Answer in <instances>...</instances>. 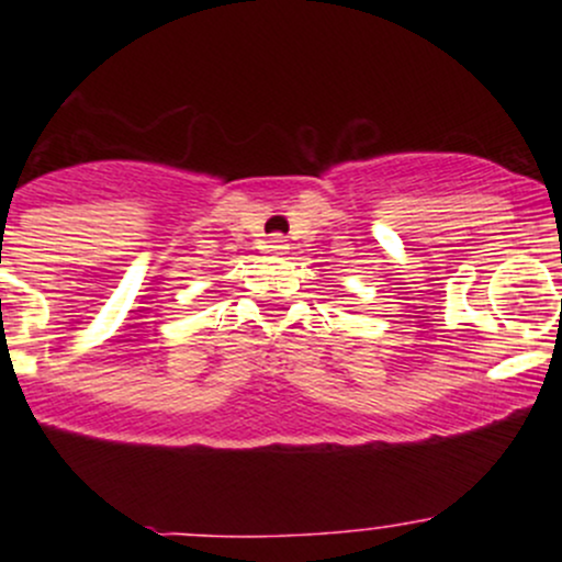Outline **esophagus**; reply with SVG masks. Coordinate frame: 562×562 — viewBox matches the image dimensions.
I'll return each mask as SVG.
<instances>
[{
    "mask_svg": "<svg viewBox=\"0 0 562 562\" xmlns=\"http://www.w3.org/2000/svg\"><path fill=\"white\" fill-rule=\"evenodd\" d=\"M267 250H269V254H274V256L288 254V240L282 235H272L267 240Z\"/></svg>",
    "mask_w": 562,
    "mask_h": 562,
    "instance_id": "34e87169",
    "label": "esophagus"
}]
</instances>
